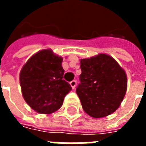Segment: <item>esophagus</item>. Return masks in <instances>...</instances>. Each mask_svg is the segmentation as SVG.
Instances as JSON below:
<instances>
[{
  "label": "esophagus",
  "mask_w": 146,
  "mask_h": 146,
  "mask_svg": "<svg viewBox=\"0 0 146 146\" xmlns=\"http://www.w3.org/2000/svg\"><path fill=\"white\" fill-rule=\"evenodd\" d=\"M76 80H72L71 82L70 83V86L72 87V88L74 89L75 88H76Z\"/></svg>",
  "instance_id": "34e87169"
}]
</instances>
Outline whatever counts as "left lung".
Segmentation results:
<instances>
[{
  "instance_id": "1",
  "label": "left lung",
  "mask_w": 146,
  "mask_h": 146,
  "mask_svg": "<svg viewBox=\"0 0 146 146\" xmlns=\"http://www.w3.org/2000/svg\"><path fill=\"white\" fill-rule=\"evenodd\" d=\"M80 83L76 92L83 110L94 118L115 112L127 91V75L113 58L99 54L80 60Z\"/></svg>"
}]
</instances>
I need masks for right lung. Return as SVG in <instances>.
Instances as JSON below:
<instances>
[{
    "mask_svg": "<svg viewBox=\"0 0 146 146\" xmlns=\"http://www.w3.org/2000/svg\"><path fill=\"white\" fill-rule=\"evenodd\" d=\"M62 59L50 49L42 50L30 57L21 70L19 80L24 100L37 113L55 112L72 90L64 80Z\"/></svg>",
    "mask_w": 146,
    "mask_h": 146,
    "instance_id": "1",
    "label": "right lung"
}]
</instances>
